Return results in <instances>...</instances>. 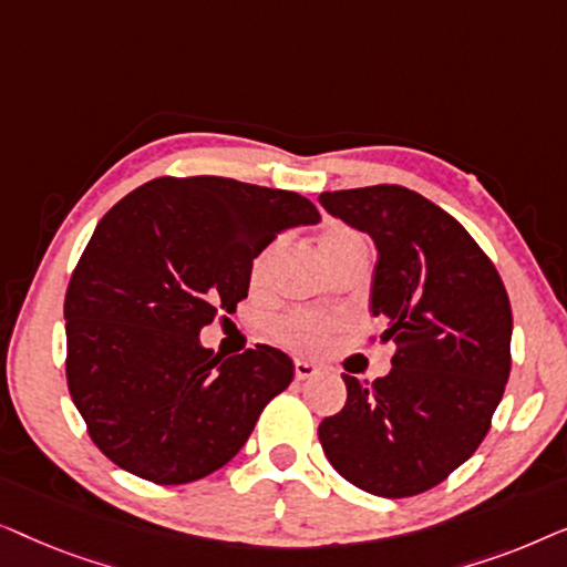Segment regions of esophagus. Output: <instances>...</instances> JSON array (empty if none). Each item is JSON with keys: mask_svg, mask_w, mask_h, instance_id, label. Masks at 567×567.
I'll return each mask as SVG.
<instances>
[{"mask_svg": "<svg viewBox=\"0 0 567 567\" xmlns=\"http://www.w3.org/2000/svg\"><path fill=\"white\" fill-rule=\"evenodd\" d=\"M293 374H297L299 382H305V379H312L315 374H320V369H317L312 361L297 359V361H293Z\"/></svg>", "mask_w": 567, "mask_h": 567, "instance_id": "obj_1", "label": "esophagus"}]
</instances>
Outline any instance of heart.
Returning <instances> with one entry per match:
<instances>
[{"label":"heart","mask_w":567,"mask_h":567,"mask_svg":"<svg viewBox=\"0 0 567 567\" xmlns=\"http://www.w3.org/2000/svg\"><path fill=\"white\" fill-rule=\"evenodd\" d=\"M317 245H320L324 266L346 258V255L369 252L367 237H363L359 229L348 227V224H328V227L320 231V243ZM278 250H281V247L274 243L262 252H258V258L252 260L250 266L252 289H262V286L268 284L270 270H274V262L278 258ZM336 332H338V320H332V317H322V315H312V312L284 315L274 322V336L278 343H284L286 348H293V351H301V353L322 351Z\"/></svg>","instance_id":"heart-1"}]
</instances>
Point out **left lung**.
<instances>
[{
  "instance_id": "8db88e82",
  "label": "left lung",
  "mask_w": 567,
  "mask_h": 567,
  "mask_svg": "<svg viewBox=\"0 0 567 567\" xmlns=\"http://www.w3.org/2000/svg\"><path fill=\"white\" fill-rule=\"evenodd\" d=\"M320 204L374 239L371 315L398 343L386 377L343 374L346 405L317 431L324 456L371 495L431 491L477 452L506 390V286L470 231L421 193L371 185Z\"/></svg>"
}]
</instances>
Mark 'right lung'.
Returning a JSON list of instances; mask_svg holds the SVG:
<instances>
[{
  "mask_svg": "<svg viewBox=\"0 0 567 567\" xmlns=\"http://www.w3.org/2000/svg\"><path fill=\"white\" fill-rule=\"evenodd\" d=\"M312 200L231 177H157L92 231L64 299L66 382L107 460L157 485L224 467L293 379L278 348L214 355L200 330L250 289L276 235Z\"/></svg>",
  "mask_w": 567,
  "mask_h": 567,
  "instance_id": "obj_1",
  "label": "right lung"
}]
</instances>
